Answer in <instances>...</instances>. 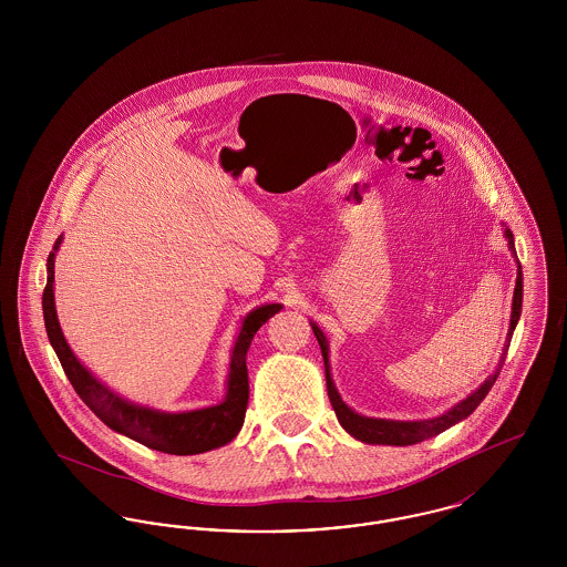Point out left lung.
<instances>
[{
    "mask_svg": "<svg viewBox=\"0 0 567 567\" xmlns=\"http://www.w3.org/2000/svg\"><path fill=\"white\" fill-rule=\"evenodd\" d=\"M504 236L508 240V248L513 250L514 259H516V250H514V236L513 231L506 227L504 229ZM520 306H523V270H520V264L516 259V285H514V297H513V315H511V327H508V336H506V344L502 349V357H499V363H497V370L495 374L486 378L485 382L474 391L470 393L465 400H461L458 404L453 405L451 410H446L444 414L440 416H433V419H423V421H393V419H372V416H363L359 412H354L351 405L344 404V400L340 398L336 384H333V378H331V365H329V342L324 338L321 327L317 323H312V331L319 340V347L323 352L324 361V378H327V393H329V402L336 410V416L340 421V425L351 433L352 437H357L359 442H365V444H386V446H410V444H416V442H423V440H430L437 433L446 432L449 427L457 425L458 421L467 419L481 402L485 400L486 393L491 391L493 382L497 380V374L502 370V363L506 359V352L511 347V340H513L514 327L520 319Z\"/></svg>",
    "mask_w": 567,
    "mask_h": 567,
    "instance_id": "obj_1",
    "label": "left lung"
}]
</instances>
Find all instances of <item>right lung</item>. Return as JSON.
<instances>
[{"label": "right lung", "instance_id": "add662e5", "mask_svg": "<svg viewBox=\"0 0 567 567\" xmlns=\"http://www.w3.org/2000/svg\"><path fill=\"white\" fill-rule=\"evenodd\" d=\"M63 236L56 238L53 250L47 261V289L42 296L44 324L65 377L70 378L74 391L82 402L89 405L95 416H100L110 430L123 433L135 442L167 453V455H199L218 446L229 444L243 430L244 414L248 404V372H246V352L259 327L276 312L282 310V303H264L250 310L243 319V327L236 336L225 398L220 404L206 405L197 410L183 412H163L151 405L135 404L127 398H121L106 386L100 378L86 370L81 359L72 352L63 338L61 324L54 310V255L61 246Z\"/></svg>", "mask_w": 567, "mask_h": 567}]
</instances>
